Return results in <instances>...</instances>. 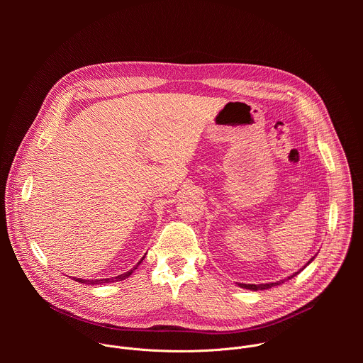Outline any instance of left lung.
<instances>
[{"mask_svg": "<svg viewBox=\"0 0 363 363\" xmlns=\"http://www.w3.org/2000/svg\"><path fill=\"white\" fill-rule=\"evenodd\" d=\"M313 260H315V257L310 258V260L306 263V266H308ZM306 266H304V267H306ZM304 267H303V269H304ZM303 269H300L298 272H296V273H293L291 276H289L287 280H290V279H293L294 276H297ZM284 280H286V279H284ZM284 280H280V281H276V283H262V284H244V283H238V286H240L241 289H247V290H254V291H257V290H267V289H272V287H274V286H279V284H281Z\"/></svg>", "mask_w": 363, "mask_h": 363, "instance_id": "left-lung-1", "label": "left lung"}]
</instances>
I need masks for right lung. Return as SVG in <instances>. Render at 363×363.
I'll list each match as a JSON object with an SVG mask.
<instances>
[{
	"instance_id": "right-lung-1",
	"label": "right lung",
	"mask_w": 363,
	"mask_h": 363,
	"mask_svg": "<svg viewBox=\"0 0 363 363\" xmlns=\"http://www.w3.org/2000/svg\"><path fill=\"white\" fill-rule=\"evenodd\" d=\"M146 255V254H145ZM143 258L145 257H142V260L136 264V267L143 262ZM136 267H133V270L136 269ZM133 270H129L128 273H123V274H119V276H116V277H111V279H100V280H83V279H73V280H76V281H79V283H84V284H101V283H113V281H122V280H125L126 277H129L132 273H133Z\"/></svg>"
}]
</instances>
